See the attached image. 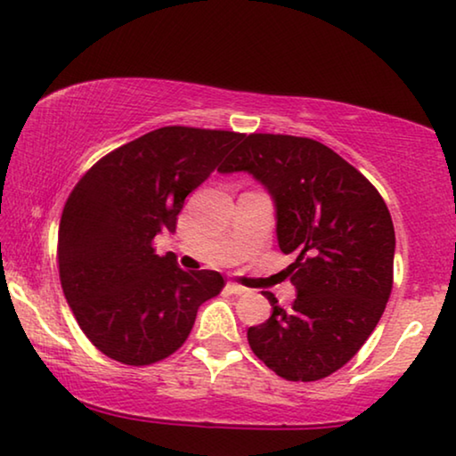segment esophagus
Masks as SVG:
<instances>
[{
    "instance_id": "esophagus-1",
    "label": "esophagus",
    "mask_w": 456,
    "mask_h": 456,
    "mask_svg": "<svg viewBox=\"0 0 456 456\" xmlns=\"http://www.w3.org/2000/svg\"><path fill=\"white\" fill-rule=\"evenodd\" d=\"M228 289H230V292H232V294H236V296H247V294H250L248 288L239 286V283H234V281L228 283Z\"/></svg>"
}]
</instances>
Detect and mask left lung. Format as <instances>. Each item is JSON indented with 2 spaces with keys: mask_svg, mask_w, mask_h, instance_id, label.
Segmentation results:
<instances>
[{
  "mask_svg": "<svg viewBox=\"0 0 456 456\" xmlns=\"http://www.w3.org/2000/svg\"><path fill=\"white\" fill-rule=\"evenodd\" d=\"M222 173L247 170L275 201L277 247L288 267L292 308L272 292L273 313L248 327L253 354L277 376L313 382L346 366L374 327L393 289L395 228L374 184L310 137L250 134Z\"/></svg>",
  "mask_w": 456,
  "mask_h": 456,
  "instance_id": "8db88e82",
  "label": "left lung"
}]
</instances>
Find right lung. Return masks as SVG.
Here are the masks:
<instances>
[{
	"label": "right lung",
	"mask_w": 456,
	"mask_h": 456,
	"mask_svg": "<svg viewBox=\"0 0 456 456\" xmlns=\"http://www.w3.org/2000/svg\"><path fill=\"white\" fill-rule=\"evenodd\" d=\"M244 134L168 125L102 156L65 201L57 265L65 300L92 346L127 366L173 355L203 302L222 292L217 272H183L154 239L175 232L184 197Z\"/></svg>",
	"instance_id": "obj_1"
}]
</instances>
